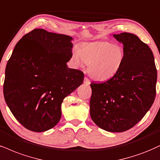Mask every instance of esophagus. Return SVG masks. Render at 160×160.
I'll list each match as a JSON object with an SVG mask.
<instances>
[{"mask_svg":"<svg viewBox=\"0 0 160 160\" xmlns=\"http://www.w3.org/2000/svg\"><path fill=\"white\" fill-rule=\"evenodd\" d=\"M84 83L86 84H90V81L89 78H88V77H84Z\"/></svg>","mask_w":160,"mask_h":160,"instance_id":"34e87169","label":"esophagus"}]
</instances>
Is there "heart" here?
<instances>
[{
    "mask_svg": "<svg viewBox=\"0 0 160 160\" xmlns=\"http://www.w3.org/2000/svg\"><path fill=\"white\" fill-rule=\"evenodd\" d=\"M125 56L123 47L120 45L97 41L84 43L79 49L75 48L72 59L77 66H82L83 62L88 64V73L94 79L105 81L117 73Z\"/></svg>",
    "mask_w": 160,
    "mask_h": 160,
    "instance_id": "b5f03b06",
    "label": "heart"
}]
</instances>
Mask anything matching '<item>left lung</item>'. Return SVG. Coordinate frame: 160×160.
I'll return each mask as SVG.
<instances>
[{
    "instance_id": "obj_1",
    "label": "left lung",
    "mask_w": 160,
    "mask_h": 160,
    "mask_svg": "<svg viewBox=\"0 0 160 160\" xmlns=\"http://www.w3.org/2000/svg\"><path fill=\"white\" fill-rule=\"evenodd\" d=\"M123 44L125 59L115 76L90 84V116L109 132H123L135 126L154 102L157 71L148 44L129 32L113 35Z\"/></svg>"
}]
</instances>
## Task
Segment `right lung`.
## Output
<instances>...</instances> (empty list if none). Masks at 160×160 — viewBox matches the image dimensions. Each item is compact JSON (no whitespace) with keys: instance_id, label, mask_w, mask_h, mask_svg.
I'll return each instance as SVG.
<instances>
[{"instance_id":"1","label":"right lung","mask_w":160,"mask_h":160,"mask_svg":"<svg viewBox=\"0 0 160 160\" xmlns=\"http://www.w3.org/2000/svg\"><path fill=\"white\" fill-rule=\"evenodd\" d=\"M70 36L35 29L22 37L8 61L6 103L27 129L43 132L57 125L64 98L83 83L84 72L68 68Z\"/></svg>"}]
</instances>
